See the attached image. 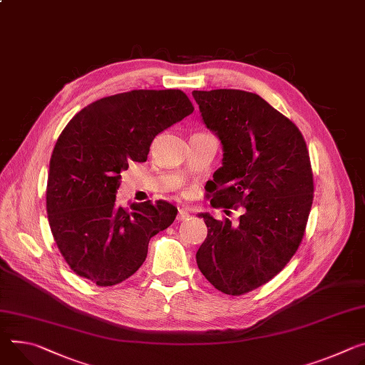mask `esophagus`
<instances>
[{
  "instance_id": "1",
  "label": "esophagus",
  "mask_w": 365,
  "mask_h": 365,
  "mask_svg": "<svg viewBox=\"0 0 365 365\" xmlns=\"http://www.w3.org/2000/svg\"><path fill=\"white\" fill-rule=\"evenodd\" d=\"M187 218H189V211L185 210V208L179 210V212H178V220H179V221H185V220H187Z\"/></svg>"
}]
</instances>
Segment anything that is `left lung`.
Wrapping results in <instances>:
<instances>
[{
  "mask_svg": "<svg viewBox=\"0 0 365 365\" xmlns=\"http://www.w3.org/2000/svg\"><path fill=\"white\" fill-rule=\"evenodd\" d=\"M192 96L222 145L211 204L245 208L237 225L197 214L208 235L196 263L217 289L242 295L281 272L302 243L314 192L310 157L302 132L260 96L233 88Z\"/></svg>",
  "mask_w": 365,
  "mask_h": 365,
  "instance_id": "obj_1",
  "label": "left lung"
}]
</instances>
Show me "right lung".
Listing matches in <instances>:
<instances>
[{"instance_id":"right-lung-1","label":"right lung","mask_w":365,"mask_h":365,"mask_svg":"<svg viewBox=\"0 0 365 365\" xmlns=\"http://www.w3.org/2000/svg\"><path fill=\"white\" fill-rule=\"evenodd\" d=\"M193 112L180 90H132L80 110L62 130L49 163L46 211L56 246L80 277L116 285L144 263L148 243L176 218L158 201L116 205L120 173L147 160L155 135Z\"/></svg>"}]
</instances>
